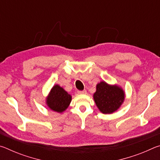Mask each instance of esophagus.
<instances>
[{"label":"esophagus","mask_w":160,"mask_h":160,"mask_svg":"<svg viewBox=\"0 0 160 160\" xmlns=\"http://www.w3.org/2000/svg\"><path fill=\"white\" fill-rule=\"evenodd\" d=\"M78 94H85L87 93V91L85 90H82V91H78Z\"/></svg>","instance_id":"1"}]
</instances>
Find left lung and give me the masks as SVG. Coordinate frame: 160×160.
Listing matches in <instances>:
<instances>
[{"mask_svg": "<svg viewBox=\"0 0 160 160\" xmlns=\"http://www.w3.org/2000/svg\"><path fill=\"white\" fill-rule=\"evenodd\" d=\"M94 94V100L100 112L103 113H112L117 110L125 98L123 90L117 85H109L101 82L97 85Z\"/></svg>", "mask_w": 160, "mask_h": 160, "instance_id": "obj_1", "label": "left lung"}]
</instances>
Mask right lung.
I'll use <instances>...</instances> for the list:
<instances>
[{"instance_id": "right-lung-1", "label": "right lung", "mask_w": 160, "mask_h": 160, "mask_svg": "<svg viewBox=\"0 0 160 160\" xmlns=\"http://www.w3.org/2000/svg\"><path fill=\"white\" fill-rule=\"evenodd\" d=\"M71 95L63 88L56 85L51 89L47 99V106L54 112L61 113L66 110L71 102Z\"/></svg>"}]
</instances>
